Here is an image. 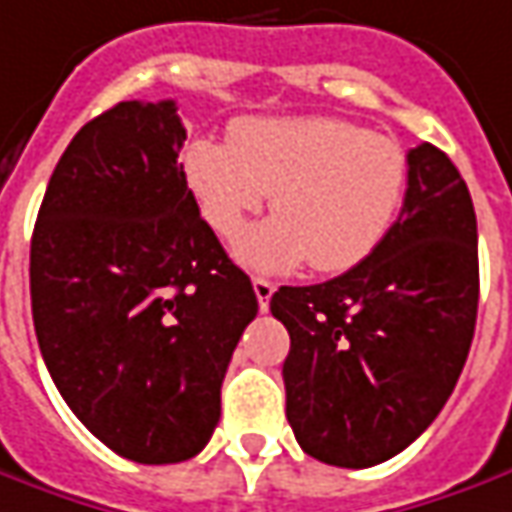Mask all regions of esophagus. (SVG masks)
Returning <instances> with one entry per match:
<instances>
[{"label":"esophagus","instance_id":"esophagus-1","mask_svg":"<svg viewBox=\"0 0 512 512\" xmlns=\"http://www.w3.org/2000/svg\"><path fill=\"white\" fill-rule=\"evenodd\" d=\"M252 285H255V297H257V305H260V311H269V300H271V294H274V283L263 280V277H255Z\"/></svg>","mask_w":512,"mask_h":512}]
</instances>
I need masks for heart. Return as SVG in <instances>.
<instances>
[{"mask_svg":"<svg viewBox=\"0 0 512 512\" xmlns=\"http://www.w3.org/2000/svg\"><path fill=\"white\" fill-rule=\"evenodd\" d=\"M198 210L224 241L241 235L271 193L266 224L235 255L266 274L311 266L339 274L384 241L401 212L409 156L398 139L339 117H246L229 142L198 137L182 156Z\"/></svg>","mask_w":512,"mask_h":512,"instance_id":"heart-1","label":"heart"}]
</instances>
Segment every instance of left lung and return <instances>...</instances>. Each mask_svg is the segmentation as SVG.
<instances>
[{"label":"left lung","instance_id":"1","mask_svg":"<svg viewBox=\"0 0 512 512\" xmlns=\"http://www.w3.org/2000/svg\"><path fill=\"white\" fill-rule=\"evenodd\" d=\"M406 156L403 210L373 255L271 297L291 336L285 417L305 454L339 468H370L415 443L457 387L474 339V201L440 148L423 142Z\"/></svg>","mask_w":512,"mask_h":512}]
</instances>
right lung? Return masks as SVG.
I'll use <instances>...</instances> for the list:
<instances>
[{"instance_id":"right-lung-1","label":"right lung","mask_w":512,"mask_h":512,"mask_svg":"<svg viewBox=\"0 0 512 512\" xmlns=\"http://www.w3.org/2000/svg\"><path fill=\"white\" fill-rule=\"evenodd\" d=\"M173 100L89 120L52 170L30 243L44 364L103 446L142 465L196 457L257 316L252 280L198 212Z\"/></svg>"}]
</instances>
